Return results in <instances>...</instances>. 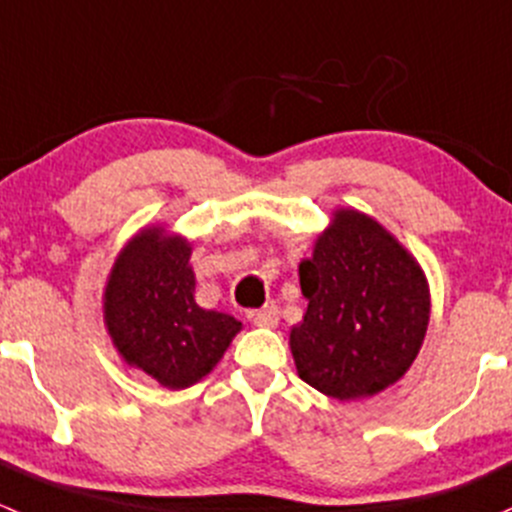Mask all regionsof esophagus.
Returning a JSON list of instances; mask_svg holds the SVG:
<instances>
[{
	"label": "esophagus",
	"mask_w": 512,
	"mask_h": 512,
	"mask_svg": "<svg viewBox=\"0 0 512 512\" xmlns=\"http://www.w3.org/2000/svg\"><path fill=\"white\" fill-rule=\"evenodd\" d=\"M249 320L256 328H276L278 325V308L276 305H268L263 310H251Z\"/></svg>",
	"instance_id": "1"
}]
</instances>
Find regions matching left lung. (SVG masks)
I'll return each mask as SVG.
<instances>
[{
    "label": "left lung",
    "mask_w": 512,
    "mask_h": 512,
    "mask_svg": "<svg viewBox=\"0 0 512 512\" xmlns=\"http://www.w3.org/2000/svg\"><path fill=\"white\" fill-rule=\"evenodd\" d=\"M298 276L308 310L288 345L303 382L355 402L407 374L424 345L431 293L397 236L365 212L335 209Z\"/></svg>",
    "instance_id": "8db88e82"
}]
</instances>
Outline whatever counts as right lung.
<instances>
[{
  "label": "right lung",
  "instance_id": "add662e5",
  "mask_svg": "<svg viewBox=\"0 0 512 512\" xmlns=\"http://www.w3.org/2000/svg\"><path fill=\"white\" fill-rule=\"evenodd\" d=\"M192 241L165 226L140 229L120 249L103 291V320L125 365L167 389L207 377L241 333L234 315L194 300Z\"/></svg>",
  "mask_w": 512,
  "mask_h": 512
}]
</instances>
